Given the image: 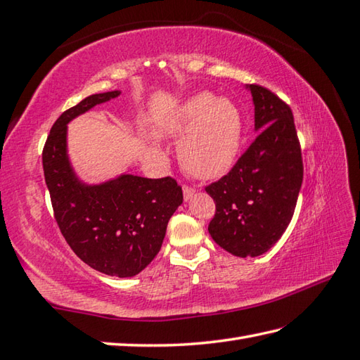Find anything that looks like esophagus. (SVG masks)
<instances>
[{
  "instance_id": "34e87169",
  "label": "esophagus",
  "mask_w": 360,
  "mask_h": 360,
  "mask_svg": "<svg viewBox=\"0 0 360 360\" xmlns=\"http://www.w3.org/2000/svg\"><path fill=\"white\" fill-rule=\"evenodd\" d=\"M184 200L186 201H188V200H192L193 198V195H195V190L192 188V187H188V186H184Z\"/></svg>"
}]
</instances>
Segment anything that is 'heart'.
<instances>
[{
    "label": "heart",
    "instance_id": "heart-1",
    "mask_svg": "<svg viewBox=\"0 0 360 360\" xmlns=\"http://www.w3.org/2000/svg\"><path fill=\"white\" fill-rule=\"evenodd\" d=\"M185 136L179 158L186 170L200 179H215L231 170L242 143L240 110L228 98L209 91L188 96L158 126L162 137Z\"/></svg>",
    "mask_w": 360,
    "mask_h": 360
}]
</instances>
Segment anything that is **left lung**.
<instances>
[{
    "label": "left lung",
    "instance_id": "8db88e82",
    "mask_svg": "<svg viewBox=\"0 0 360 360\" xmlns=\"http://www.w3.org/2000/svg\"><path fill=\"white\" fill-rule=\"evenodd\" d=\"M259 132L232 170L206 187L215 201L209 234L238 257L269 251L290 223L302 184V159L292 109L257 84L246 86Z\"/></svg>",
    "mask_w": 360,
    "mask_h": 360
}]
</instances>
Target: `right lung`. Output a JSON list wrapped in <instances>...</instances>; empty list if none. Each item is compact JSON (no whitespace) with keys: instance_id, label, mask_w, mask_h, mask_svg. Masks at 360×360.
<instances>
[{"instance_id":"1","label":"right lung","mask_w":360,"mask_h":360,"mask_svg":"<svg viewBox=\"0 0 360 360\" xmlns=\"http://www.w3.org/2000/svg\"><path fill=\"white\" fill-rule=\"evenodd\" d=\"M122 91L90 95L56 120L41 154L54 218L82 262L109 276L131 278L156 257L168 220L182 204L170 176L148 179L120 174L101 184L77 178L67 153V124Z\"/></svg>"}]
</instances>
